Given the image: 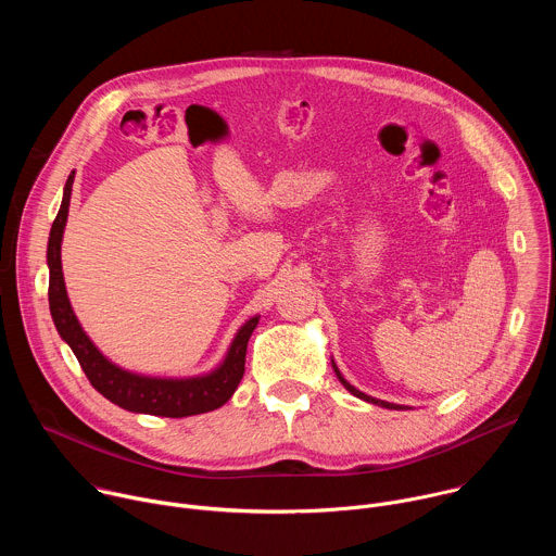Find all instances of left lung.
<instances>
[{"mask_svg":"<svg viewBox=\"0 0 556 556\" xmlns=\"http://www.w3.org/2000/svg\"><path fill=\"white\" fill-rule=\"evenodd\" d=\"M333 371H336V376H338V380L342 382V387L351 393V395H355V397H359V400H364V402H368V404H376V406H382V408H391V410H404V406H397V404H389V402H382V400H374V397H368V395H364L362 391H357V389H353L342 376H340V371L336 368V364H333Z\"/></svg>","mask_w":556,"mask_h":556,"instance_id":"1","label":"left lung"}]
</instances>
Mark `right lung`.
Here are the masks:
<instances>
[{"label":"right lung","mask_w":556,"mask_h":556,"mask_svg":"<svg viewBox=\"0 0 556 556\" xmlns=\"http://www.w3.org/2000/svg\"><path fill=\"white\" fill-rule=\"evenodd\" d=\"M72 182L74 172L70 174L63 192V203L59 216L50 231L48 242V266H50V312L61 338L72 346L74 355L78 357L83 371L91 387L104 395L109 402L117 404L130 413H143L154 417H192L201 413L216 410L229 402L236 393L242 376H244V362H247V344L253 329L260 323V316H253L231 342V349L225 362L216 368L214 374L203 378L190 380H161V378H143L137 374H128L124 368L111 364L96 344L83 331L63 281V266H61V242L63 229L67 223L70 212V197H72Z\"/></svg>","instance_id":"1"}]
</instances>
